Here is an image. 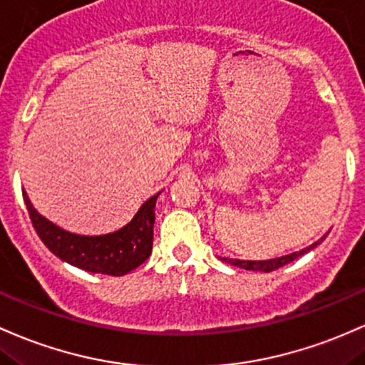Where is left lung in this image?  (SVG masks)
Masks as SVG:
<instances>
[{
  "label": "left lung",
  "instance_id": "1",
  "mask_svg": "<svg viewBox=\"0 0 365 365\" xmlns=\"http://www.w3.org/2000/svg\"><path fill=\"white\" fill-rule=\"evenodd\" d=\"M326 239V235L324 237H320L317 242H314L312 246L305 247V250L302 251H296V253H291V255H286V256H280V258H272V259H262V262H251V259H234V258H220L223 259L225 263H230V265L234 267H239V268H246V270H256V272H272V270H277V268L287 265V263H291L293 259L298 258V256H303L308 251H312L314 247H317L320 242Z\"/></svg>",
  "mask_w": 365,
  "mask_h": 365
}]
</instances>
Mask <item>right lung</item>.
<instances>
[{
	"label": "right lung",
	"mask_w": 365,
	"mask_h": 365,
	"mask_svg": "<svg viewBox=\"0 0 365 365\" xmlns=\"http://www.w3.org/2000/svg\"><path fill=\"white\" fill-rule=\"evenodd\" d=\"M159 194L161 192L143 202L133 220L119 230L103 235H79L63 230L39 215L27 197V192L22 190L36 234L51 253L91 274L114 277L135 270L150 256L155 222L154 210Z\"/></svg>",
	"instance_id": "add662e5"
}]
</instances>
